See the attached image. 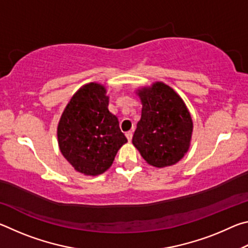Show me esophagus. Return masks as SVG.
I'll use <instances>...</instances> for the list:
<instances>
[{"instance_id": "obj_1", "label": "esophagus", "mask_w": 248, "mask_h": 248, "mask_svg": "<svg viewBox=\"0 0 248 248\" xmlns=\"http://www.w3.org/2000/svg\"><path fill=\"white\" fill-rule=\"evenodd\" d=\"M132 131H127L125 132V137H127V139H128V141H131L132 140Z\"/></svg>"}]
</instances>
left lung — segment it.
<instances>
[{
	"label": "left lung",
	"instance_id": "left-lung-1",
	"mask_svg": "<svg viewBox=\"0 0 248 248\" xmlns=\"http://www.w3.org/2000/svg\"><path fill=\"white\" fill-rule=\"evenodd\" d=\"M141 119L132 143L150 165L165 167L177 163L188 151L192 120L183 99L173 89L157 82L139 91Z\"/></svg>",
	"mask_w": 248,
	"mask_h": 248
}]
</instances>
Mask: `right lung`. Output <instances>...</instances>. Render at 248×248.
I'll list each match as a JSON object with an SVG mask.
<instances>
[{
	"mask_svg": "<svg viewBox=\"0 0 248 248\" xmlns=\"http://www.w3.org/2000/svg\"><path fill=\"white\" fill-rule=\"evenodd\" d=\"M106 89L97 83L81 87L65 107L58 125L59 148L75 170L99 175L127 142L118 118L109 111Z\"/></svg>",
	"mask_w": 248,
	"mask_h": 248,
	"instance_id": "right-lung-1",
	"label": "right lung"
}]
</instances>
